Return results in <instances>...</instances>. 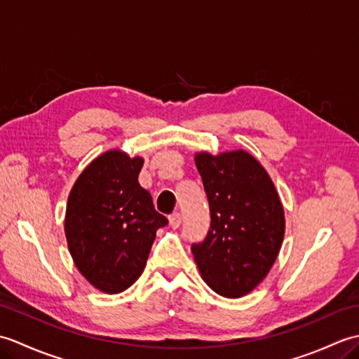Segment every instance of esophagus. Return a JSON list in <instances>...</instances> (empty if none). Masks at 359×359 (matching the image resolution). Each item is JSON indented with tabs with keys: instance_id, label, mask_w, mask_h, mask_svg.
Listing matches in <instances>:
<instances>
[{
	"instance_id": "1",
	"label": "esophagus",
	"mask_w": 359,
	"mask_h": 359,
	"mask_svg": "<svg viewBox=\"0 0 359 359\" xmlns=\"http://www.w3.org/2000/svg\"><path fill=\"white\" fill-rule=\"evenodd\" d=\"M170 226L171 228H179L180 226V222H182V216L179 215V212H172V215L170 216Z\"/></svg>"
}]
</instances>
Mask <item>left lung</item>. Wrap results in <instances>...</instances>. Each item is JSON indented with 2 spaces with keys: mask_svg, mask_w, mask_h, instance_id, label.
Listing matches in <instances>:
<instances>
[{
  "mask_svg": "<svg viewBox=\"0 0 359 359\" xmlns=\"http://www.w3.org/2000/svg\"><path fill=\"white\" fill-rule=\"evenodd\" d=\"M194 162L208 197L211 226L191 251L207 285L225 297H242L269 274L284 241V207L265 168L243 149Z\"/></svg>",
  "mask_w": 359,
  "mask_h": 359,
  "instance_id": "left-lung-1",
  "label": "left lung"
}]
</instances>
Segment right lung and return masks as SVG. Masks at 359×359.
Wrapping results in <instances>:
<instances>
[{"label": "right lung", "mask_w": 359, "mask_h": 359, "mask_svg": "<svg viewBox=\"0 0 359 359\" xmlns=\"http://www.w3.org/2000/svg\"><path fill=\"white\" fill-rule=\"evenodd\" d=\"M142 166V157L106 151L83 170L67 199V248L89 284L108 294L140 278L156 231L168 224L139 184Z\"/></svg>", "instance_id": "obj_1"}]
</instances>
